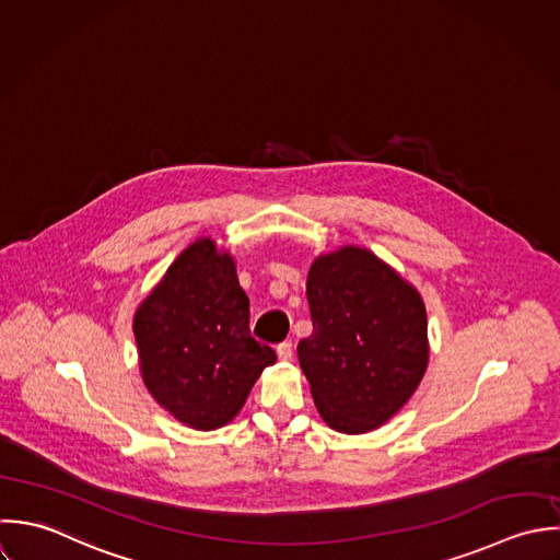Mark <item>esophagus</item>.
Segmentation results:
<instances>
[{
  "label": "esophagus",
  "instance_id": "esophagus-1",
  "mask_svg": "<svg viewBox=\"0 0 560 560\" xmlns=\"http://www.w3.org/2000/svg\"><path fill=\"white\" fill-rule=\"evenodd\" d=\"M276 352H278V359L282 363H289L293 359V343L291 341H282V343H278Z\"/></svg>",
  "mask_w": 560,
  "mask_h": 560
}]
</instances>
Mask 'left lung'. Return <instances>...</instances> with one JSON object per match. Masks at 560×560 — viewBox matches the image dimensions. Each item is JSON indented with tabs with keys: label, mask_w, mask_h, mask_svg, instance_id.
<instances>
[{
	"label": "left lung",
	"mask_w": 560,
	"mask_h": 560,
	"mask_svg": "<svg viewBox=\"0 0 560 560\" xmlns=\"http://www.w3.org/2000/svg\"><path fill=\"white\" fill-rule=\"evenodd\" d=\"M306 298L313 335L298 357L322 419L346 434L380 428L428 368L419 291L370 249L343 245L315 258Z\"/></svg>",
	"instance_id": "left-lung-1"
}]
</instances>
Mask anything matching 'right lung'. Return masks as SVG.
<instances>
[{
    "label": "right lung",
    "mask_w": 560,
    "mask_h": 560,
    "mask_svg": "<svg viewBox=\"0 0 560 560\" xmlns=\"http://www.w3.org/2000/svg\"><path fill=\"white\" fill-rule=\"evenodd\" d=\"M141 375L180 423L214 430L243 408L276 352L249 335V300L230 252L201 236L172 262L135 315Z\"/></svg>",
    "instance_id": "add662e5"
}]
</instances>
